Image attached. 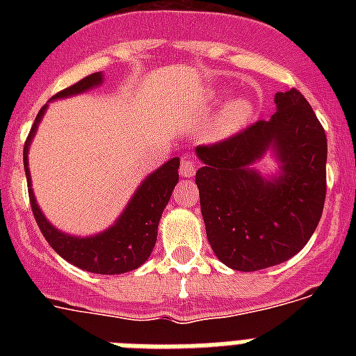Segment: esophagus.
<instances>
[{
    "label": "esophagus",
    "instance_id": "1",
    "mask_svg": "<svg viewBox=\"0 0 356 356\" xmlns=\"http://www.w3.org/2000/svg\"><path fill=\"white\" fill-rule=\"evenodd\" d=\"M194 171H196V162L193 159H181L180 175L184 178H191L194 175Z\"/></svg>",
    "mask_w": 356,
    "mask_h": 356
}]
</instances>
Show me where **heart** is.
Returning a JSON list of instances; mask_svg holds the SVG:
<instances>
[{"label": "heart", "instance_id": "b5f03b06", "mask_svg": "<svg viewBox=\"0 0 356 356\" xmlns=\"http://www.w3.org/2000/svg\"><path fill=\"white\" fill-rule=\"evenodd\" d=\"M226 92L217 90L210 94L212 103H221L225 99ZM254 118V103L250 97H234L222 106L221 114L217 118L216 127H213V135L217 139H226L232 135L238 134L241 130L250 124Z\"/></svg>", "mask_w": 356, "mask_h": 356}]
</instances>
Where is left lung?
<instances>
[{
  "mask_svg": "<svg viewBox=\"0 0 356 356\" xmlns=\"http://www.w3.org/2000/svg\"><path fill=\"white\" fill-rule=\"evenodd\" d=\"M275 103L271 119L196 147L207 238L217 259L235 271H259L294 257L316 232L325 207V128L300 90L276 92ZM267 150L280 162L271 179L252 169Z\"/></svg>",
  "mask_w": 356,
  "mask_h": 356,
  "instance_id": "8db88e82",
  "label": "left lung"
}]
</instances>
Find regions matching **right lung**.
<instances>
[{"mask_svg": "<svg viewBox=\"0 0 356 356\" xmlns=\"http://www.w3.org/2000/svg\"><path fill=\"white\" fill-rule=\"evenodd\" d=\"M102 83V72H94V74L85 76L78 83L55 94L53 99L81 94ZM46 108H48V105H44L39 110L23 149L24 172H26L31 212H33V217H35L44 238L49 242V246L60 254L62 259L67 260L72 266L80 267L83 271L96 273V275H121V273L134 271L149 259L151 251L155 248L160 217H162L163 209L171 200L172 188L178 184L180 159L175 156V159L168 160L163 165H160L156 171L151 172L146 180L139 185V188L135 191L134 197L128 201L127 209L119 216L118 221L110 228H106L105 232L90 235V237L67 235L60 229H56L44 217L42 210L37 205L35 194H33V188H31L30 169H28V149H30L31 139L35 135L37 127H39Z\"/></svg>", "mask_w": 356, "mask_h": 356, "instance_id": "add662e5", "label": "right lung"}]
</instances>
